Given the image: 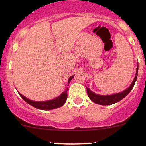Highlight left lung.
<instances>
[{"label": "left lung", "mask_w": 146, "mask_h": 146, "mask_svg": "<svg viewBox=\"0 0 146 146\" xmlns=\"http://www.w3.org/2000/svg\"><path fill=\"white\" fill-rule=\"evenodd\" d=\"M138 66L137 67L136 76H135V78L134 79H133V82L131 84L130 86H129L127 89L123 90V92H119V93L113 94V95H100L94 93V92H92L89 88L86 87L87 93H88V97H89L90 99L93 102L98 104H101V105H110V104H112L116 102H118L120 101L121 100L124 98L125 97L131 92V90L133 89V86H134L135 85V82L136 81L137 76H138Z\"/></svg>", "instance_id": "8db88e82"}]
</instances>
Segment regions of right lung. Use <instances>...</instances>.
<instances>
[{
    "mask_svg": "<svg viewBox=\"0 0 146 146\" xmlns=\"http://www.w3.org/2000/svg\"><path fill=\"white\" fill-rule=\"evenodd\" d=\"M74 77V75L71 77L69 78L68 82H70V80H72V78ZM68 88L63 92L58 98H55L54 100H51L48 101H44V102H37V101H32L30 100L27 99V98H25V96H23V95L18 92L19 95H20L22 98L26 102H27L28 104L32 105V107H35V108H37L39 110H54V109L58 108V107H61V106H63L65 104V102H66V100H67V90Z\"/></svg>",
    "mask_w": 146,
    "mask_h": 146,
    "instance_id": "obj_1",
    "label": "right lung"
}]
</instances>
